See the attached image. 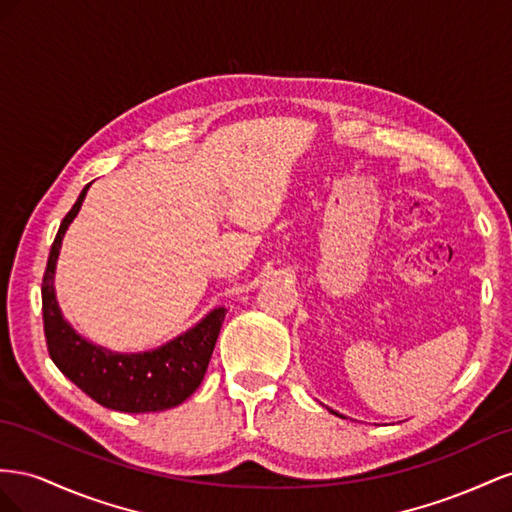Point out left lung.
Masks as SVG:
<instances>
[{
	"label": "left lung",
	"mask_w": 512,
	"mask_h": 512,
	"mask_svg": "<svg viewBox=\"0 0 512 512\" xmlns=\"http://www.w3.org/2000/svg\"><path fill=\"white\" fill-rule=\"evenodd\" d=\"M334 414H337V412H334Z\"/></svg>",
	"instance_id": "obj_1"
}]
</instances>
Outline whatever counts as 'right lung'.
<instances>
[{"instance_id":"1","label":"right lung","mask_w":512,"mask_h":512,"mask_svg":"<svg viewBox=\"0 0 512 512\" xmlns=\"http://www.w3.org/2000/svg\"><path fill=\"white\" fill-rule=\"evenodd\" d=\"M87 188L90 184L83 188L75 206L70 208L57 229L47 270L42 276V321H45L49 356L72 384H77L87 397L109 410L128 414L171 410L191 397L206 375L218 332L223 326L225 309H214L193 330L154 352L115 354L81 339L60 313L53 289V274L62 238L72 218L77 216Z\"/></svg>"}]
</instances>
